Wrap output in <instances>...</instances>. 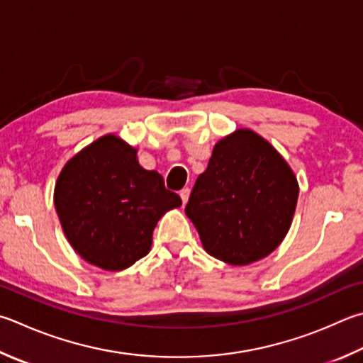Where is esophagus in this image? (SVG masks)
Instances as JSON below:
<instances>
[{
    "label": "esophagus",
    "mask_w": 363,
    "mask_h": 363,
    "mask_svg": "<svg viewBox=\"0 0 363 363\" xmlns=\"http://www.w3.org/2000/svg\"><path fill=\"white\" fill-rule=\"evenodd\" d=\"M179 195H181V200H182V203L186 204L187 201H189V195H190V189L189 187H184L181 192H179Z\"/></svg>",
    "instance_id": "1"
}]
</instances>
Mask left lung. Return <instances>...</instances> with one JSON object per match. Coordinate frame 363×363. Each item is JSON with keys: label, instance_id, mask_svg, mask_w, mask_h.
<instances>
[{"label": "left lung", "instance_id": "obj_1", "mask_svg": "<svg viewBox=\"0 0 363 363\" xmlns=\"http://www.w3.org/2000/svg\"><path fill=\"white\" fill-rule=\"evenodd\" d=\"M296 200L298 182L287 162L267 140L241 128L214 146L186 214L209 255L249 265L281 245Z\"/></svg>", "mask_w": 363, "mask_h": 363}]
</instances>
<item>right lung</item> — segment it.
<instances>
[{"label":"right lung","mask_w":363,"mask_h":363,"mask_svg":"<svg viewBox=\"0 0 363 363\" xmlns=\"http://www.w3.org/2000/svg\"><path fill=\"white\" fill-rule=\"evenodd\" d=\"M54 201L72 249L108 272L143 259L160 217L182 204L157 171L141 167L136 149L116 135L98 138L65 164Z\"/></svg>","instance_id":"obj_1"}]
</instances>
